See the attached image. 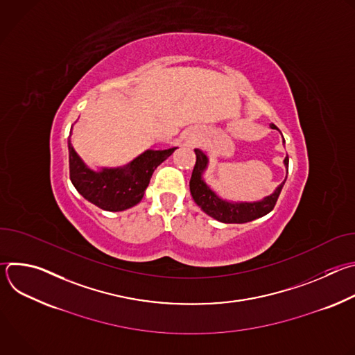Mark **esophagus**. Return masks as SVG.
<instances>
[{
    "instance_id": "1",
    "label": "esophagus",
    "mask_w": 355,
    "mask_h": 355,
    "mask_svg": "<svg viewBox=\"0 0 355 355\" xmlns=\"http://www.w3.org/2000/svg\"><path fill=\"white\" fill-rule=\"evenodd\" d=\"M196 141V137L195 136H189V137H187V143L188 144H193Z\"/></svg>"
}]
</instances>
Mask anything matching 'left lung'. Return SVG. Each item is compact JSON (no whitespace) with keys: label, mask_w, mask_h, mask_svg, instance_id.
Returning a JSON list of instances; mask_svg holds the SVG:
<instances>
[{"label":"left lung","mask_w":355,"mask_h":355,"mask_svg":"<svg viewBox=\"0 0 355 355\" xmlns=\"http://www.w3.org/2000/svg\"><path fill=\"white\" fill-rule=\"evenodd\" d=\"M271 129H277L275 125H270ZM282 144H285V139L282 137ZM196 155V163L191 175L189 181V191L192 195V199L195 204L204 211L208 216L214 218L218 222L222 223H247L251 220H256L259 218L266 216L270 214L274 207L275 202L281 193V189L286 181L288 175V156L284 159V166L286 168L285 180L274 189L272 193L264 196L259 200H230L222 198L204 178V174L208 170L209 166V156L207 151L195 148Z\"/></svg>","instance_id":"8db88e82"}]
</instances>
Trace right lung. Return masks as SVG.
Here are the masks:
<instances>
[{"instance_id":"add662e5","label":"right lung","mask_w":355,"mask_h":355,"mask_svg":"<svg viewBox=\"0 0 355 355\" xmlns=\"http://www.w3.org/2000/svg\"><path fill=\"white\" fill-rule=\"evenodd\" d=\"M71 132L73 126L70 136ZM67 144L70 180L74 188L91 204L108 212H122L137 205L155 170L178 148H147L125 166L91 168L77 155L70 137Z\"/></svg>"}]
</instances>
